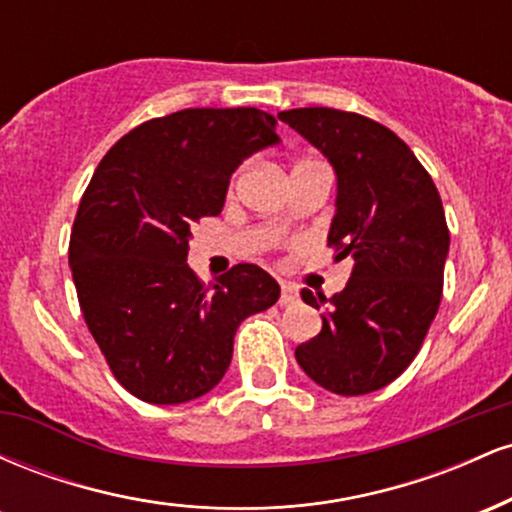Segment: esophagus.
Returning <instances> with one entry per match:
<instances>
[{
  "label": "esophagus",
  "mask_w": 512,
  "mask_h": 512,
  "mask_svg": "<svg viewBox=\"0 0 512 512\" xmlns=\"http://www.w3.org/2000/svg\"><path fill=\"white\" fill-rule=\"evenodd\" d=\"M298 298V286L291 284V281H281V298L279 303L281 305H289Z\"/></svg>",
  "instance_id": "34e87169"
}]
</instances>
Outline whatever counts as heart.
<instances>
[{
    "mask_svg": "<svg viewBox=\"0 0 512 512\" xmlns=\"http://www.w3.org/2000/svg\"><path fill=\"white\" fill-rule=\"evenodd\" d=\"M238 178H240V173H236V175H233V180H231V187H236V182H238Z\"/></svg>",
    "mask_w": 512,
    "mask_h": 512,
    "instance_id": "b5f03b06",
    "label": "heart"
}]
</instances>
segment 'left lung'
Segmentation results:
<instances>
[{"label": "left lung", "mask_w": 512, "mask_h": 512, "mask_svg": "<svg viewBox=\"0 0 512 512\" xmlns=\"http://www.w3.org/2000/svg\"><path fill=\"white\" fill-rule=\"evenodd\" d=\"M279 120L334 166L337 214L327 245L354 264L330 301L301 291L325 313L296 361L334 395H368L409 368L438 313L450 248L443 202L419 158L380 122L334 108L284 110Z\"/></svg>", "instance_id": "1"}]
</instances>
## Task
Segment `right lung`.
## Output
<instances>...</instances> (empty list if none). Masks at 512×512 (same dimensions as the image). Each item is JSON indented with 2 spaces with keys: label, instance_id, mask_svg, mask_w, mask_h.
<instances>
[{
  "label": "right lung",
  "instance_id": "obj_1",
  "mask_svg": "<svg viewBox=\"0 0 512 512\" xmlns=\"http://www.w3.org/2000/svg\"><path fill=\"white\" fill-rule=\"evenodd\" d=\"M257 108H187L117 142L88 182L69 264L88 332L115 380L151 404L207 395L226 373L245 317L279 301L257 264L214 284L187 267L195 226L219 216L243 158L279 142Z\"/></svg>",
  "mask_w": 512,
  "mask_h": 512
}]
</instances>
